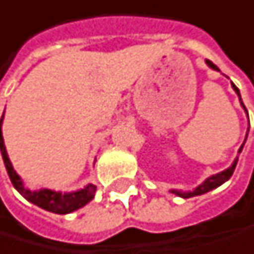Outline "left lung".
<instances>
[{"label": "left lung", "mask_w": 254, "mask_h": 254, "mask_svg": "<svg viewBox=\"0 0 254 254\" xmlns=\"http://www.w3.org/2000/svg\"><path fill=\"white\" fill-rule=\"evenodd\" d=\"M207 62V65L210 66V68H213V70H216V71H219L218 70V66L213 64V62H210V61H206ZM232 86H233V90L236 91V94L239 96V100H241V94H239V90L236 88V85L235 83H232ZM241 105H242V108L246 110V113H247V108H246V105L242 103V100H241ZM247 138V137H246ZM244 146V144H242ZM242 146L239 148V152L242 151ZM236 163H238V158L233 161V164L230 166L229 169H226V171H222V172H219V174H215V175H212V177H209L206 181H204L202 184H199V186L195 189V190H192V192H180V190H171L172 193H175V195H178V196H181V198H192V196H198V195H202V193H206V192H210L212 189H216L218 186H221L222 183H226L232 175H233V172H235V168H236Z\"/></svg>", "instance_id": "obj_1"}]
</instances>
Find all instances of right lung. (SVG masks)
<instances>
[{
	"instance_id": "add662e5",
	"label": "right lung",
	"mask_w": 254,
	"mask_h": 254,
	"mask_svg": "<svg viewBox=\"0 0 254 254\" xmlns=\"http://www.w3.org/2000/svg\"><path fill=\"white\" fill-rule=\"evenodd\" d=\"M4 116V114H2ZM1 125H2V117L0 120V151L4 160V166L7 169L8 178H10L12 184L15 186V189L33 204H36L38 207L53 212V213H59V215H65V213H71L80 207H83L85 204H88L96 193V186L94 184H88L86 188L77 190V192H71V193H61V192H55L50 189H41V190H28L27 188H24V183L19 178V175L15 172L13 166L8 160L5 146H4V140H2V132H1Z\"/></svg>"
}]
</instances>
